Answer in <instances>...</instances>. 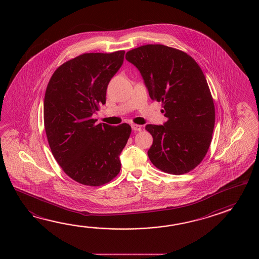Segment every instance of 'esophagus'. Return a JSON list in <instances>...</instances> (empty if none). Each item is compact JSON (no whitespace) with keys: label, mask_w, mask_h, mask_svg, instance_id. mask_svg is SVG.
I'll list each match as a JSON object with an SVG mask.
<instances>
[{"label":"esophagus","mask_w":259,"mask_h":259,"mask_svg":"<svg viewBox=\"0 0 259 259\" xmlns=\"http://www.w3.org/2000/svg\"><path fill=\"white\" fill-rule=\"evenodd\" d=\"M132 127L133 131L135 132H141L143 127L141 125H138V124H132Z\"/></svg>","instance_id":"34e87169"}]
</instances>
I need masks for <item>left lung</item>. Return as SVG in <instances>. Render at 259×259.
Here are the masks:
<instances>
[{"label":"left lung","mask_w":259,"mask_h":259,"mask_svg":"<svg viewBox=\"0 0 259 259\" xmlns=\"http://www.w3.org/2000/svg\"><path fill=\"white\" fill-rule=\"evenodd\" d=\"M126 59L137 67L151 99L162 102L164 125L149 124L153 136L148 156L165 173H188L204 159L215 126V105L201 67L192 56L162 44L128 51Z\"/></svg>","instance_id":"obj_1"}]
</instances>
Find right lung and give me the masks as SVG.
Listing matches in <instances>:
<instances>
[{
    "mask_svg": "<svg viewBox=\"0 0 259 259\" xmlns=\"http://www.w3.org/2000/svg\"><path fill=\"white\" fill-rule=\"evenodd\" d=\"M124 55H78L54 72L46 88L44 127L52 154L66 175L83 185H104L121 168L119 155L132 127L96 124L93 115L105 105L108 83Z\"/></svg>",
    "mask_w": 259,
    "mask_h": 259,
    "instance_id": "1",
    "label": "right lung"
}]
</instances>
